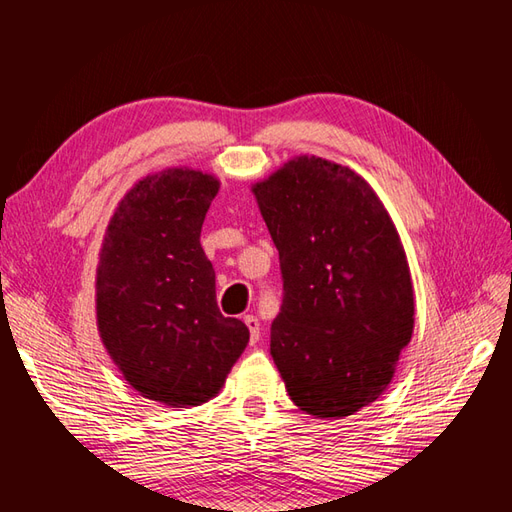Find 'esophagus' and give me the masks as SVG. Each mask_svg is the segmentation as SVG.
<instances>
[{"instance_id":"esophagus-1","label":"esophagus","mask_w":512,"mask_h":512,"mask_svg":"<svg viewBox=\"0 0 512 512\" xmlns=\"http://www.w3.org/2000/svg\"><path fill=\"white\" fill-rule=\"evenodd\" d=\"M244 323L250 332V345H255L259 341V321H257V317H253V314H246Z\"/></svg>"}]
</instances>
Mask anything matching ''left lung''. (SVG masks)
<instances>
[{"label":"left lung","instance_id":"left-lung-1","mask_svg":"<svg viewBox=\"0 0 512 512\" xmlns=\"http://www.w3.org/2000/svg\"><path fill=\"white\" fill-rule=\"evenodd\" d=\"M279 250L284 306L270 354L290 400L339 420L385 394L413 334V284L396 224L369 182L295 156L253 187Z\"/></svg>","mask_w":512,"mask_h":512}]
</instances>
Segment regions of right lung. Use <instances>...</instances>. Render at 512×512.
<instances>
[{
	"mask_svg": "<svg viewBox=\"0 0 512 512\" xmlns=\"http://www.w3.org/2000/svg\"><path fill=\"white\" fill-rule=\"evenodd\" d=\"M220 191L211 173L169 167L140 178L105 228L96 266V325L118 372L167 407L215 398L248 343L222 317L200 231Z\"/></svg>",
	"mask_w": 512,
	"mask_h": 512,
	"instance_id": "add662e5",
	"label": "right lung"
}]
</instances>
